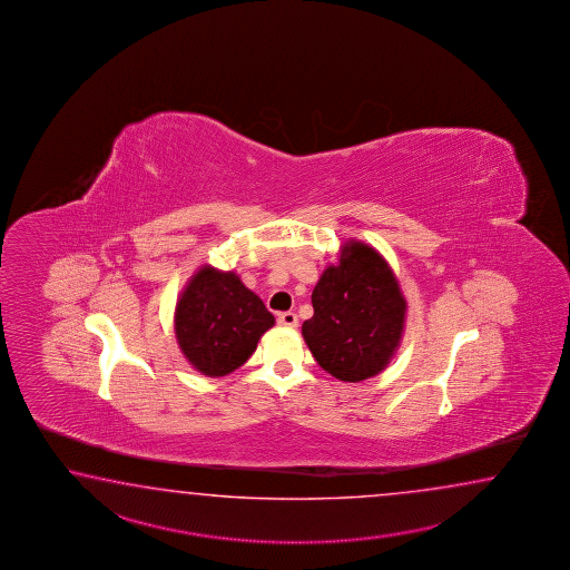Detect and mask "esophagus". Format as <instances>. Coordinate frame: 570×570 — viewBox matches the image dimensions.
I'll list each match as a JSON object with an SVG mask.
<instances>
[{"label": "esophagus", "mask_w": 570, "mask_h": 570, "mask_svg": "<svg viewBox=\"0 0 570 570\" xmlns=\"http://www.w3.org/2000/svg\"><path fill=\"white\" fill-rule=\"evenodd\" d=\"M277 322H279L281 326L285 327H297L299 324V320H297V314H293V312H283L277 317Z\"/></svg>", "instance_id": "obj_1"}]
</instances>
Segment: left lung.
<instances>
[{"mask_svg": "<svg viewBox=\"0 0 570 570\" xmlns=\"http://www.w3.org/2000/svg\"><path fill=\"white\" fill-rule=\"evenodd\" d=\"M302 326L317 364L346 383L375 376L400 346L407 303L387 261L363 243L344 244L312 293Z\"/></svg>", "mask_w": 570, "mask_h": 570, "instance_id": "obj_1", "label": "left lung"}]
</instances>
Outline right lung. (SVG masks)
<instances>
[{
  "instance_id": "right-lung-1",
  "label": "right lung",
  "mask_w": 570,
  "mask_h": 570,
  "mask_svg": "<svg viewBox=\"0 0 570 570\" xmlns=\"http://www.w3.org/2000/svg\"><path fill=\"white\" fill-rule=\"evenodd\" d=\"M275 317L236 273L202 267L175 309V334L185 358L207 376L230 375L256 351Z\"/></svg>"
}]
</instances>
